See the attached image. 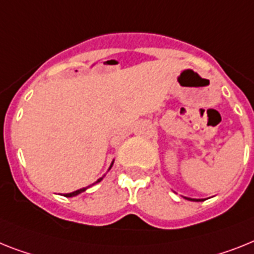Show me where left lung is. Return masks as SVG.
<instances>
[{"label":"left lung","mask_w":254,"mask_h":254,"mask_svg":"<svg viewBox=\"0 0 254 254\" xmlns=\"http://www.w3.org/2000/svg\"><path fill=\"white\" fill-rule=\"evenodd\" d=\"M187 198V197H186ZM187 200H192V198H187ZM192 201H202V200H192Z\"/></svg>","instance_id":"8db88e82"}]
</instances>
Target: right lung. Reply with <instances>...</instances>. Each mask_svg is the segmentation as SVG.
<instances>
[{"mask_svg": "<svg viewBox=\"0 0 254 254\" xmlns=\"http://www.w3.org/2000/svg\"><path fill=\"white\" fill-rule=\"evenodd\" d=\"M112 166H113V163H112ZM112 166H110V167H112ZM101 179H102V178H100V179H98L97 182H96V183H98V182H101ZM87 188H81V190H75V192H71V193H66V194H64V196H66V197H72V196H76V194L81 193V192H84V190H87Z\"/></svg>", "mask_w": 254, "mask_h": 254, "instance_id": "1", "label": "right lung"}]
</instances>
